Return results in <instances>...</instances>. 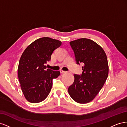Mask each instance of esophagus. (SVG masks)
<instances>
[{
  "instance_id": "34e87169",
  "label": "esophagus",
  "mask_w": 127,
  "mask_h": 127,
  "mask_svg": "<svg viewBox=\"0 0 127 127\" xmlns=\"http://www.w3.org/2000/svg\"><path fill=\"white\" fill-rule=\"evenodd\" d=\"M60 72H61V74H64V73H66V71H64V70H61Z\"/></svg>"
}]
</instances>
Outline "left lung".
<instances>
[{"instance_id": "left-lung-1", "label": "left lung", "mask_w": 127, "mask_h": 127, "mask_svg": "<svg viewBox=\"0 0 127 127\" xmlns=\"http://www.w3.org/2000/svg\"><path fill=\"white\" fill-rule=\"evenodd\" d=\"M76 63H82L81 76L74 74V82L68 88L74 100L80 104L93 101L101 91L109 74V64L105 51L93 40L82 38L70 42Z\"/></svg>"}]
</instances>
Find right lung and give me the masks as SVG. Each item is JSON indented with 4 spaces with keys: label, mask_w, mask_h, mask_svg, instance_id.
I'll use <instances>...</instances> for the list:
<instances>
[{
    "label": "right lung",
    "mask_w": 127,
    "mask_h": 127,
    "mask_svg": "<svg viewBox=\"0 0 127 127\" xmlns=\"http://www.w3.org/2000/svg\"><path fill=\"white\" fill-rule=\"evenodd\" d=\"M61 44L59 40L41 37L31 43L22 53L18 77L22 91L29 102L37 103L44 100L51 90L52 79L60 75L59 71L47 69L45 64Z\"/></svg>",
    "instance_id": "right-lung-1"
}]
</instances>
